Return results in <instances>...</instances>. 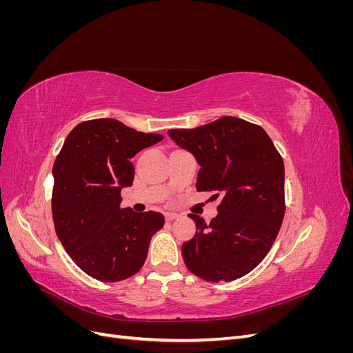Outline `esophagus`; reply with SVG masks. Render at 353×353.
I'll return each instance as SVG.
<instances>
[{
  "mask_svg": "<svg viewBox=\"0 0 353 353\" xmlns=\"http://www.w3.org/2000/svg\"><path fill=\"white\" fill-rule=\"evenodd\" d=\"M178 213H174V212H166L165 213V219L168 221V222H170V221H174V219H178Z\"/></svg>",
  "mask_w": 353,
  "mask_h": 353,
  "instance_id": "obj_1",
  "label": "esophagus"
}]
</instances>
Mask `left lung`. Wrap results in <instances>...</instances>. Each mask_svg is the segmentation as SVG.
I'll list each match as a JSON object with an SVG mask.
<instances>
[{
    "instance_id": "left-lung-1",
    "label": "left lung",
    "mask_w": 353,
    "mask_h": 353,
    "mask_svg": "<svg viewBox=\"0 0 353 353\" xmlns=\"http://www.w3.org/2000/svg\"><path fill=\"white\" fill-rule=\"evenodd\" d=\"M168 135L197 159V191H210V200L221 197L209 223L188 215L197 231L181 248L187 268L212 283L249 274L268 254L283 223L281 154L259 125L234 116Z\"/></svg>"
}]
</instances>
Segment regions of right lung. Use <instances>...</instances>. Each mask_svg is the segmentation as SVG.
<instances>
[{
  "label": "right lung",
  "instance_id": "add662e5",
  "mask_svg": "<svg viewBox=\"0 0 353 353\" xmlns=\"http://www.w3.org/2000/svg\"><path fill=\"white\" fill-rule=\"evenodd\" d=\"M163 135L138 132L116 119H92L69 132L52 166L51 210L59 240L72 261L95 280L114 283L141 270L159 212L121 209V190L131 187V160Z\"/></svg>",
  "mask_w": 353,
  "mask_h": 353
}]
</instances>
